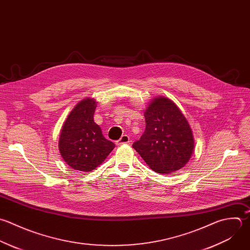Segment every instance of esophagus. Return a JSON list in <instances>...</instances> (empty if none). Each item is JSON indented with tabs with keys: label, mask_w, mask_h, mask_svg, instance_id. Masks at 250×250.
<instances>
[{
	"label": "esophagus",
	"mask_w": 250,
	"mask_h": 250,
	"mask_svg": "<svg viewBox=\"0 0 250 250\" xmlns=\"http://www.w3.org/2000/svg\"><path fill=\"white\" fill-rule=\"evenodd\" d=\"M130 141H129V137L127 136V135H123L116 143H117V145H123V144H127V143H129Z\"/></svg>",
	"instance_id": "1"
}]
</instances>
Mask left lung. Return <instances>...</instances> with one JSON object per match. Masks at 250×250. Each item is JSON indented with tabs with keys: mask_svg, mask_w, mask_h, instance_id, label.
<instances>
[{
	"mask_svg": "<svg viewBox=\"0 0 250 250\" xmlns=\"http://www.w3.org/2000/svg\"><path fill=\"white\" fill-rule=\"evenodd\" d=\"M146 128L132 147L156 172L179 170L191 159L194 137L188 121L167 97L154 98L144 112Z\"/></svg>",
	"mask_w": 250,
	"mask_h": 250,
	"instance_id": "obj_1",
	"label": "left lung"
}]
</instances>
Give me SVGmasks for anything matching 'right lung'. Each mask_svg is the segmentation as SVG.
Segmentation results:
<instances>
[{
    "mask_svg": "<svg viewBox=\"0 0 250 250\" xmlns=\"http://www.w3.org/2000/svg\"><path fill=\"white\" fill-rule=\"evenodd\" d=\"M95 108L96 101L92 98L80 101L67 117L60 132V154L75 170L88 172L94 169L115 148L93 121Z\"/></svg>",
    "mask_w": 250,
    "mask_h": 250,
    "instance_id": "add662e5",
    "label": "right lung"
}]
</instances>
